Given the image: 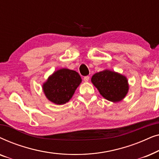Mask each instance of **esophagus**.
Segmentation results:
<instances>
[{
  "label": "esophagus",
  "mask_w": 159,
  "mask_h": 159,
  "mask_svg": "<svg viewBox=\"0 0 159 159\" xmlns=\"http://www.w3.org/2000/svg\"><path fill=\"white\" fill-rule=\"evenodd\" d=\"M89 80H90V77H89V76H85V77H84V82H88Z\"/></svg>",
  "instance_id": "1"
}]
</instances>
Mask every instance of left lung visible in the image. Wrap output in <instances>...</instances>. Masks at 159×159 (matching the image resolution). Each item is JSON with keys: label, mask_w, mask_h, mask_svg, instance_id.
Masks as SVG:
<instances>
[{"label": "left lung", "mask_w": 159, "mask_h": 159, "mask_svg": "<svg viewBox=\"0 0 159 159\" xmlns=\"http://www.w3.org/2000/svg\"><path fill=\"white\" fill-rule=\"evenodd\" d=\"M91 82L104 98L114 103L125 98L129 90L127 77L108 69L95 73Z\"/></svg>", "instance_id": "1"}]
</instances>
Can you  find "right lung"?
Wrapping results in <instances>:
<instances>
[{
    "instance_id": "right-lung-1",
    "label": "right lung",
    "mask_w": 159,
    "mask_h": 159,
    "mask_svg": "<svg viewBox=\"0 0 159 159\" xmlns=\"http://www.w3.org/2000/svg\"><path fill=\"white\" fill-rule=\"evenodd\" d=\"M81 82V77L77 71L61 69L48 78L43 84V90L50 101L63 105L71 98Z\"/></svg>"
}]
</instances>
